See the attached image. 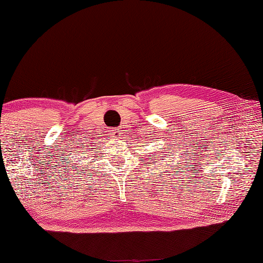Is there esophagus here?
<instances>
[{
	"label": "esophagus",
	"instance_id": "34e87169",
	"mask_svg": "<svg viewBox=\"0 0 263 263\" xmlns=\"http://www.w3.org/2000/svg\"><path fill=\"white\" fill-rule=\"evenodd\" d=\"M109 135H110L111 137L118 138L119 136H121V135H122V133H121V130H119V128H117V127H116V128H111V130L109 131Z\"/></svg>",
	"mask_w": 263,
	"mask_h": 263
}]
</instances>
